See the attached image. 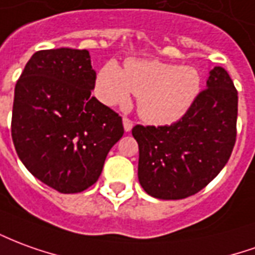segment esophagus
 <instances>
[{"label":"esophagus","mask_w":255,"mask_h":255,"mask_svg":"<svg viewBox=\"0 0 255 255\" xmlns=\"http://www.w3.org/2000/svg\"><path fill=\"white\" fill-rule=\"evenodd\" d=\"M123 126H124V131H126V132H129V131L132 129L133 123L131 122L129 119H127V117H124V119H123Z\"/></svg>","instance_id":"esophagus-1"}]
</instances>
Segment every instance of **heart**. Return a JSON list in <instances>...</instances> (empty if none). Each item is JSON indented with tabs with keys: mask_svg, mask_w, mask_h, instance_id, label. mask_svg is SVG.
<instances>
[{
	"mask_svg": "<svg viewBox=\"0 0 255 255\" xmlns=\"http://www.w3.org/2000/svg\"><path fill=\"white\" fill-rule=\"evenodd\" d=\"M202 77L195 67L160 60L129 59L123 70L110 60L98 73V97L106 105L126 106L138 97V113L146 123L165 126L182 119L200 94Z\"/></svg>",
	"mask_w": 255,
	"mask_h": 255,
	"instance_id": "heart-1",
	"label": "heart"
}]
</instances>
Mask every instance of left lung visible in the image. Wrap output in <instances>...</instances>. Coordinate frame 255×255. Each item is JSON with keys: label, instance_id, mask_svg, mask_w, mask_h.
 Segmentation results:
<instances>
[{"label": "left lung", "instance_id": "1", "mask_svg": "<svg viewBox=\"0 0 255 255\" xmlns=\"http://www.w3.org/2000/svg\"><path fill=\"white\" fill-rule=\"evenodd\" d=\"M207 88L179 122L135 126L139 146L138 179L147 195L185 199L207 186L225 167L236 142L238 91L222 67H214Z\"/></svg>", "mask_w": 255, "mask_h": 255}]
</instances>
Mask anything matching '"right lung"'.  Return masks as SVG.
Instances as JSON below:
<instances>
[{"label": "right lung", "mask_w": 255, "mask_h": 255, "mask_svg": "<svg viewBox=\"0 0 255 255\" xmlns=\"http://www.w3.org/2000/svg\"><path fill=\"white\" fill-rule=\"evenodd\" d=\"M97 73L87 49L35 52L15 87L12 140L37 179L60 193L97 182L109 150L124 133L122 117L91 91Z\"/></svg>", "instance_id": "right-lung-1"}]
</instances>
